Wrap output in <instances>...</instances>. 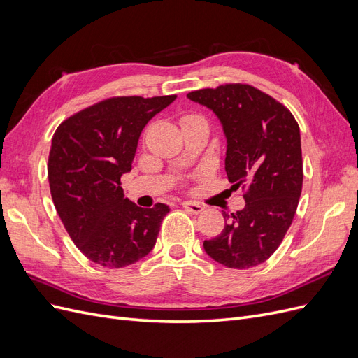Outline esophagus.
Here are the masks:
<instances>
[{
  "mask_svg": "<svg viewBox=\"0 0 358 358\" xmlns=\"http://www.w3.org/2000/svg\"><path fill=\"white\" fill-rule=\"evenodd\" d=\"M182 206H183V209H185L187 212L194 213V215H199V213H201L204 210L203 206L196 203V201H183Z\"/></svg>",
  "mask_w": 358,
  "mask_h": 358,
  "instance_id": "34e87169",
  "label": "esophagus"
}]
</instances>
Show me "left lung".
I'll list each match as a JSON object with an SVG mask.
<instances>
[{"mask_svg":"<svg viewBox=\"0 0 358 358\" xmlns=\"http://www.w3.org/2000/svg\"><path fill=\"white\" fill-rule=\"evenodd\" d=\"M187 96L220 119L227 176L233 187L246 188L245 208L224 212V230L204 241V251L230 268L262 264L282 242L301 194L299 124L285 106L251 85H221Z\"/></svg>","mask_w":358,"mask_h":358,"instance_id":"left-lung-1","label":"left lung"}]
</instances>
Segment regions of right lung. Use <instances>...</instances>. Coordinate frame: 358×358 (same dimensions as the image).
Segmentation results:
<instances>
[{
	"label": "right lung",
	"instance_id": "add662e5",
	"mask_svg": "<svg viewBox=\"0 0 358 358\" xmlns=\"http://www.w3.org/2000/svg\"><path fill=\"white\" fill-rule=\"evenodd\" d=\"M176 95L116 96L70 116L52 137L48 178L53 204L74 245L109 268L134 264L152 251L169 206L138 208L124 197L145 125Z\"/></svg>",
	"mask_w": 358,
	"mask_h": 358
}]
</instances>
